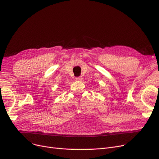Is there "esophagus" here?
<instances>
[{
    "label": "esophagus",
    "mask_w": 159,
    "mask_h": 159,
    "mask_svg": "<svg viewBox=\"0 0 159 159\" xmlns=\"http://www.w3.org/2000/svg\"><path fill=\"white\" fill-rule=\"evenodd\" d=\"M75 80L77 81H81V80H82V78H81V77H77V78H75Z\"/></svg>",
    "instance_id": "obj_1"
}]
</instances>
